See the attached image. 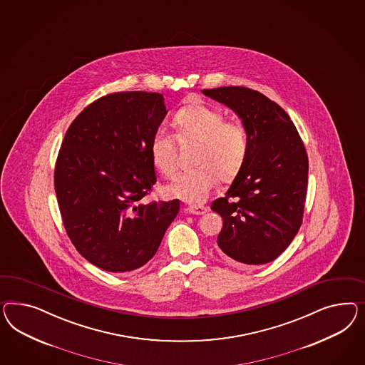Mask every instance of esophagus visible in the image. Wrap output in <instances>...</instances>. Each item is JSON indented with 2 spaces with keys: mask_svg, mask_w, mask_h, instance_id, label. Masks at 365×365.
I'll return each mask as SVG.
<instances>
[{
  "mask_svg": "<svg viewBox=\"0 0 365 365\" xmlns=\"http://www.w3.org/2000/svg\"><path fill=\"white\" fill-rule=\"evenodd\" d=\"M187 212H189L190 215H195V216H202L208 212V208L202 207V205H189Z\"/></svg>",
  "mask_w": 365,
  "mask_h": 365,
  "instance_id": "esophagus-1",
  "label": "esophagus"
}]
</instances>
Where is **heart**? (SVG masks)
Masks as SVG:
<instances>
[{
	"label": "heart",
	"instance_id": "b5f03b06",
	"mask_svg": "<svg viewBox=\"0 0 365 365\" xmlns=\"http://www.w3.org/2000/svg\"><path fill=\"white\" fill-rule=\"evenodd\" d=\"M178 138L198 141L195 152L196 168L178 173L165 187L169 197L190 204L205 201L210 190L221 181L236 178L248 152V135L242 124L225 121V115L204 103H193L180 109L175 117ZM150 158L157 172L169 178L178 165L173 135L160 129L150 141Z\"/></svg>",
	"mask_w": 365,
	"mask_h": 365
}]
</instances>
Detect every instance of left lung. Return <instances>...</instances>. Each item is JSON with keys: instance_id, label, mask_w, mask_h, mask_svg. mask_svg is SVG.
<instances>
[{"instance_id": "obj_1", "label": "left lung", "mask_w": 365, "mask_h": 365, "mask_svg": "<svg viewBox=\"0 0 365 365\" xmlns=\"http://www.w3.org/2000/svg\"><path fill=\"white\" fill-rule=\"evenodd\" d=\"M232 109L248 135L242 167L212 210L224 220L217 244L222 256L259 265L279 257L300 230L308 185V156L282 106L244 86L204 89Z\"/></svg>"}]
</instances>
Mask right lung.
I'll return each instance as SVG.
<instances>
[{
    "label": "right lung",
    "mask_w": 365,
    "mask_h": 365,
    "mask_svg": "<svg viewBox=\"0 0 365 365\" xmlns=\"http://www.w3.org/2000/svg\"><path fill=\"white\" fill-rule=\"evenodd\" d=\"M167 113L163 94H109L63 138L54 169L63 225L78 253L104 271L143 267L178 216V200L143 201L157 180L150 141Z\"/></svg>",
    "instance_id": "right-lung-1"
}]
</instances>
